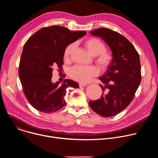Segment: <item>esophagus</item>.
<instances>
[{
    "label": "esophagus",
    "instance_id": "1",
    "mask_svg": "<svg viewBox=\"0 0 158 158\" xmlns=\"http://www.w3.org/2000/svg\"><path fill=\"white\" fill-rule=\"evenodd\" d=\"M87 85V84H82V83H80L79 84V86L80 87H85V86H86Z\"/></svg>",
    "mask_w": 158,
    "mask_h": 158
}]
</instances>
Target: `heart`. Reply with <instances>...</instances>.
<instances>
[{
	"label": "heart",
	"instance_id": "obj_1",
	"mask_svg": "<svg viewBox=\"0 0 158 158\" xmlns=\"http://www.w3.org/2000/svg\"><path fill=\"white\" fill-rule=\"evenodd\" d=\"M82 44L87 51L94 57V62L102 70L106 69L112 60V52L106 49L104 42L98 38L90 37L83 40ZM75 48V44L67 45L64 51V58L68 60ZM99 71L98 67L91 66L74 65L69 71V76L81 83L88 82L91 78L98 76Z\"/></svg>",
	"mask_w": 158,
	"mask_h": 158
}]
</instances>
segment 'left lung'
Returning a JSON list of instances; mask_svg holds the SVG:
<instances>
[{
	"mask_svg": "<svg viewBox=\"0 0 158 158\" xmlns=\"http://www.w3.org/2000/svg\"><path fill=\"white\" fill-rule=\"evenodd\" d=\"M90 33L107 44L113 57L106 73L99 78L104 84H99L103 91L101 99L89 101V104L98 114L112 117L129 106L141 83L139 56L133 45L116 31L102 27Z\"/></svg>",
	"mask_w": 158,
	"mask_h": 158,
	"instance_id": "left-lung-1",
	"label": "left lung"
}]
</instances>
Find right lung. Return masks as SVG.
Instances as JSON below:
<instances>
[{
    "label": "right lung",
    "mask_w": 158,
    "mask_h": 158,
    "mask_svg": "<svg viewBox=\"0 0 158 158\" xmlns=\"http://www.w3.org/2000/svg\"><path fill=\"white\" fill-rule=\"evenodd\" d=\"M85 34V31L52 26L40 29L24 44L19 76L26 98L37 110L44 113L58 110L66 104V89L79 87L77 82L70 79L59 85V82L54 84L51 79L54 68H62L66 46Z\"/></svg>",
    "instance_id": "right-lung-1"
}]
</instances>
